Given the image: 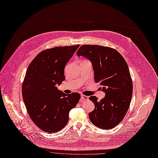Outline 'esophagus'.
Returning <instances> with one entry per match:
<instances>
[{
  "mask_svg": "<svg viewBox=\"0 0 158 158\" xmlns=\"http://www.w3.org/2000/svg\"><path fill=\"white\" fill-rule=\"evenodd\" d=\"M89 99V97L86 96V95H81V101L83 102L84 101H87Z\"/></svg>",
  "mask_w": 158,
  "mask_h": 158,
  "instance_id": "34e87169",
  "label": "esophagus"
}]
</instances>
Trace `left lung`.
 <instances>
[{
  "mask_svg": "<svg viewBox=\"0 0 158 158\" xmlns=\"http://www.w3.org/2000/svg\"><path fill=\"white\" fill-rule=\"evenodd\" d=\"M77 54L90 60L95 81L106 93L100 101L95 96L89 98L95 104L89 119L97 127L113 128L125 117L132 97V80L126 60L114 48L97 45H81Z\"/></svg>",
  "mask_w": 158,
  "mask_h": 158,
  "instance_id": "1",
  "label": "left lung"
}]
</instances>
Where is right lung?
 I'll list each match as a JSON object with an SVG mask.
<instances>
[{"instance_id":"obj_1","label":"right lung","mask_w":158,"mask_h":158,"mask_svg":"<svg viewBox=\"0 0 158 158\" xmlns=\"http://www.w3.org/2000/svg\"><path fill=\"white\" fill-rule=\"evenodd\" d=\"M80 45L44 50L30 64L22 85V94L33 122L47 133L62 130L69 113L78 104L80 95L66 94L56 87L65 80L64 67Z\"/></svg>"}]
</instances>
